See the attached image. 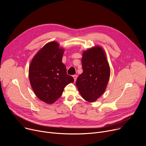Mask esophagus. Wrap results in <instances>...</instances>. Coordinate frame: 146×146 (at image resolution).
<instances>
[{"label": "esophagus", "instance_id": "34e87169", "mask_svg": "<svg viewBox=\"0 0 146 146\" xmlns=\"http://www.w3.org/2000/svg\"><path fill=\"white\" fill-rule=\"evenodd\" d=\"M73 78H74V82H76V79H77V75H73Z\"/></svg>", "mask_w": 146, "mask_h": 146}]
</instances>
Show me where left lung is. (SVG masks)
<instances>
[{
  "label": "left lung",
  "mask_w": 146,
  "mask_h": 146,
  "mask_svg": "<svg viewBox=\"0 0 146 146\" xmlns=\"http://www.w3.org/2000/svg\"><path fill=\"white\" fill-rule=\"evenodd\" d=\"M83 73L76 80L82 97L88 102L96 101L104 93L110 76V65L100 46L84 51L82 59Z\"/></svg>",
  "instance_id": "8db88e82"
}]
</instances>
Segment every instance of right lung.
I'll return each instance as SVG.
<instances>
[{"label": "right lung", "instance_id": "add662e5", "mask_svg": "<svg viewBox=\"0 0 146 146\" xmlns=\"http://www.w3.org/2000/svg\"><path fill=\"white\" fill-rule=\"evenodd\" d=\"M64 49L55 41L45 45L33 58L29 67V80L36 96L47 104L55 102L64 88L74 82L62 62Z\"/></svg>", "mask_w": 146, "mask_h": 146}]
</instances>
